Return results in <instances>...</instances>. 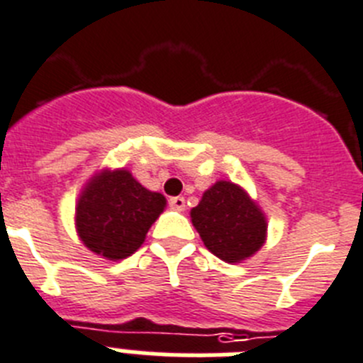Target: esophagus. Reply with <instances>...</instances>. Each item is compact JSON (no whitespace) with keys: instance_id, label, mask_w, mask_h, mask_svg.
I'll return each instance as SVG.
<instances>
[{"instance_id":"34e87169","label":"esophagus","mask_w":363,"mask_h":363,"mask_svg":"<svg viewBox=\"0 0 363 363\" xmlns=\"http://www.w3.org/2000/svg\"><path fill=\"white\" fill-rule=\"evenodd\" d=\"M169 206H172V208H174V210H177V211H184V208H186V202H184V197H172L169 199Z\"/></svg>"}]
</instances>
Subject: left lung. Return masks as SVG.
Listing matches in <instances>:
<instances>
[{
	"label": "left lung",
	"instance_id": "8db88e82",
	"mask_svg": "<svg viewBox=\"0 0 363 363\" xmlns=\"http://www.w3.org/2000/svg\"><path fill=\"white\" fill-rule=\"evenodd\" d=\"M191 222L204 246L226 262L247 259L266 240L262 211L233 182L211 186L191 210Z\"/></svg>",
	"mask_w": 363,
	"mask_h": 363
}]
</instances>
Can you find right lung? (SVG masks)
Listing matches in <instances>:
<instances>
[{
	"label": "right lung",
	"mask_w": 363,
	"mask_h": 363,
	"mask_svg": "<svg viewBox=\"0 0 363 363\" xmlns=\"http://www.w3.org/2000/svg\"><path fill=\"white\" fill-rule=\"evenodd\" d=\"M166 199L143 188L126 169L94 179L77 202V231L84 246L110 260L139 250Z\"/></svg>",
	"instance_id": "add662e5"
}]
</instances>
